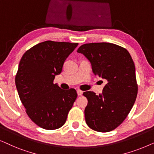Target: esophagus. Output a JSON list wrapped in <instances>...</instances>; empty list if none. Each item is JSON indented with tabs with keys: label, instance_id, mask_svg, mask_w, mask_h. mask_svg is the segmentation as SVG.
<instances>
[{
	"label": "esophagus",
	"instance_id": "1",
	"mask_svg": "<svg viewBox=\"0 0 154 154\" xmlns=\"http://www.w3.org/2000/svg\"><path fill=\"white\" fill-rule=\"evenodd\" d=\"M77 94L78 95H81V94H83V91L81 90H77Z\"/></svg>",
	"mask_w": 154,
	"mask_h": 154
}]
</instances>
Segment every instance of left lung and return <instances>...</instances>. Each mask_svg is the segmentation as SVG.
<instances>
[{
  "mask_svg": "<svg viewBox=\"0 0 154 154\" xmlns=\"http://www.w3.org/2000/svg\"><path fill=\"white\" fill-rule=\"evenodd\" d=\"M77 52L90 61L94 75L107 81L99 95L92 91L83 92L88 99L86 123L95 131H111L126 119L137 95L133 60L125 48L113 43L83 44Z\"/></svg>",
  "mask_w": 154,
  "mask_h": 154,
  "instance_id": "8db88e82",
  "label": "left lung"
}]
</instances>
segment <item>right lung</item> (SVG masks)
Wrapping results in <instances>:
<instances>
[{"label":"right lung","mask_w":154,"mask_h":154,"mask_svg":"<svg viewBox=\"0 0 154 154\" xmlns=\"http://www.w3.org/2000/svg\"><path fill=\"white\" fill-rule=\"evenodd\" d=\"M79 43L47 41L23 54L15 76L19 96L31 121L45 130L62 127L77 97L75 89L62 90L53 81Z\"/></svg>","instance_id":"1"}]
</instances>
